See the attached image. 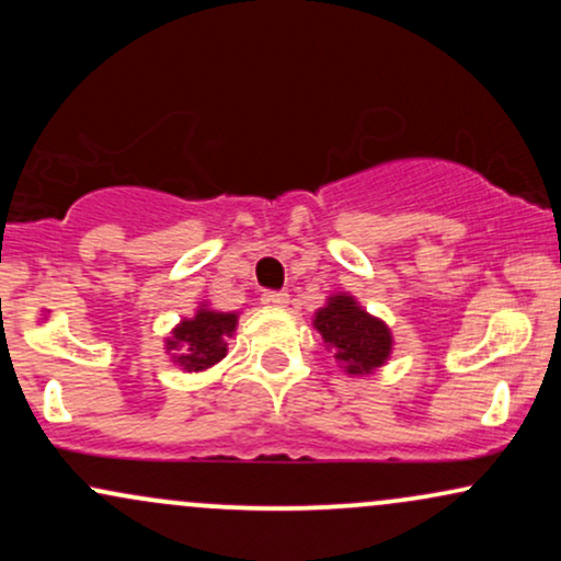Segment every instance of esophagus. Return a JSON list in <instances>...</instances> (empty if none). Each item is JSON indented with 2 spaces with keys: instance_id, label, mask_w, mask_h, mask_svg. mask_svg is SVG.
<instances>
[{
  "instance_id": "1",
  "label": "esophagus",
  "mask_w": 561,
  "mask_h": 561,
  "mask_svg": "<svg viewBox=\"0 0 561 561\" xmlns=\"http://www.w3.org/2000/svg\"><path fill=\"white\" fill-rule=\"evenodd\" d=\"M263 306L268 308H285L289 302V295L285 293V289H268V293H263Z\"/></svg>"
}]
</instances>
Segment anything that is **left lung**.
Wrapping results in <instances>:
<instances>
[{
    "label": "left lung",
    "instance_id": "obj_1",
    "mask_svg": "<svg viewBox=\"0 0 561 561\" xmlns=\"http://www.w3.org/2000/svg\"><path fill=\"white\" fill-rule=\"evenodd\" d=\"M317 330L337 351L340 362L351 375H369L390 356V330L382 321L369 317L351 295H334L317 313Z\"/></svg>",
    "mask_w": 561,
    "mask_h": 561
}]
</instances>
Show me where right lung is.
Instances as JSON below:
<instances>
[{
    "mask_svg": "<svg viewBox=\"0 0 561 561\" xmlns=\"http://www.w3.org/2000/svg\"><path fill=\"white\" fill-rule=\"evenodd\" d=\"M237 327V313H218L199 308L195 319H186L173 330L169 351H176V364L186 371H203L227 356V343Z\"/></svg>",
    "mask_w": 561,
    "mask_h": 561,
    "instance_id": "obj_1",
    "label": "right lung"
}]
</instances>
